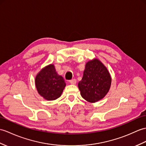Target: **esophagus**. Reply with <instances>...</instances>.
<instances>
[{
    "label": "esophagus",
    "mask_w": 146,
    "mask_h": 146,
    "mask_svg": "<svg viewBox=\"0 0 146 146\" xmlns=\"http://www.w3.org/2000/svg\"><path fill=\"white\" fill-rule=\"evenodd\" d=\"M70 83L72 84H76V80H75V79H73V80H71L70 81Z\"/></svg>",
    "instance_id": "34e87169"
}]
</instances>
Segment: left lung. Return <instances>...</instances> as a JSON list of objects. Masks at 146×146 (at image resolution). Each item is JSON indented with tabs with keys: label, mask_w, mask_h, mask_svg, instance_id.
<instances>
[{
	"label": "left lung",
	"mask_w": 146,
	"mask_h": 146,
	"mask_svg": "<svg viewBox=\"0 0 146 146\" xmlns=\"http://www.w3.org/2000/svg\"><path fill=\"white\" fill-rule=\"evenodd\" d=\"M111 77L109 71L98 58L86 63L82 79L78 83V88L83 98L90 103L102 100L109 92Z\"/></svg>",
	"instance_id": "left-lung-1"
}]
</instances>
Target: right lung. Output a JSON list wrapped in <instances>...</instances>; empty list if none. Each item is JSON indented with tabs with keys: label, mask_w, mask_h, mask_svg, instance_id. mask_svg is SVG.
I'll use <instances>...</instances> for the list:
<instances>
[{
	"label": "right lung",
	"mask_w": 146,
	"mask_h": 146,
	"mask_svg": "<svg viewBox=\"0 0 146 146\" xmlns=\"http://www.w3.org/2000/svg\"><path fill=\"white\" fill-rule=\"evenodd\" d=\"M35 83L38 94L48 101L60 98L66 86L63 78L57 73L53 64L43 68L37 73Z\"/></svg>",
	"instance_id": "1"
}]
</instances>
